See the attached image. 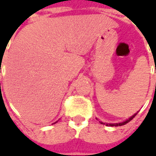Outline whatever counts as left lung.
<instances>
[{
  "mask_svg": "<svg viewBox=\"0 0 156 156\" xmlns=\"http://www.w3.org/2000/svg\"><path fill=\"white\" fill-rule=\"evenodd\" d=\"M137 113H138V112H137ZM137 113H136V114H135L133 116L130 117L129 119L126 120L125 122H121V123H109V124H108V123L101 122H100L101 123V124H106L107 126H111V127H114V126H115V127H117V126H122V125H125V124H127L128 122H130V121H131V120H132V119H133V118H134V117H135V115H137Z\"/></svg>",
  "mask_w": 156,
  "mask_h": 156,
  "instance_id": "obj_1",
  "label": "left lung"
}]
</instances>
